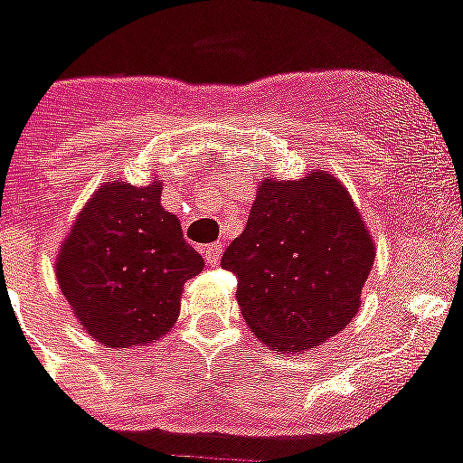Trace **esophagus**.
Wrapping results in <instances>:
<instances>
[{"instance_id": "34e87169", "label": "esophagus", "mask_w": 463, "mask_h": 463, "mask_svg": "<svg viewBox=\"0 0 463 463\" xmlns=\"http://www.w3.org/2000/svg\"><path fill=\"white\" fill-rule=\"evenodd\" d=\"M221 244L219 242H213V244H206L204 247V259H206V264L209 266H219L221 261Z\"/></svg>"}]
</instances>
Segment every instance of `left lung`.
I'll use <instances>...</instances> for the list:
<instances>
[{"label":"left lung","instance_id":"8db88e82","mask_svg":"<svg viewBox=\"0 0 463 463\" xmlns=\"http://www.w3.org/2000/svg\"><path fill=\"white\" fill-rule=\"evenodd\" d=\"M375 242L328 171L302 180L264 178L240 238L221 266L238 276L250 330L280 354H302L335 337L362 307Z\"/></svg>","mask_w":463,"mask_h":463}]
</instances>
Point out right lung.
Returning <instances> with one entry per match:
<instances>
[{"mask_svg":"<svg viewBox=\"0 0 463 463\" xmlns=\"http://www.w3.org/2000/svg\"><path fill=\"white\" fill-rule=\"evenodd\" d=\"M204 259L185 242L161 183L99 185L56 257V280L80 328L104 347H145L180 317L183 285Z\"/></svg>","mask_w":463,"mask_h":463,"instance_id":"right-lung-1","label":"right lung"}]
</instances>
